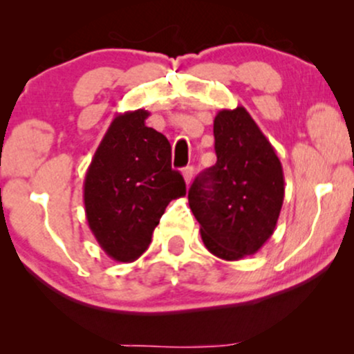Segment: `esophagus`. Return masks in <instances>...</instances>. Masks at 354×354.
Listing matches in <instances>:
<instances>
[{
  "label": "esophagus",
  "instance_id": "obj_1",
  "mask_svg": "<svg viewBox=\"0 0 354 354\" xmlns=\"http://www.w3.org/2000/svg\"><path fill=\"white\" fill-rule=\"evenodd\" d=\"M193 174H194V168L193 166H188V168L183 169V178H185L186 185H191V181H193Z\"/></svg>",
  "mask_w": 354,
  "mask_h": 354
}]
</instances>
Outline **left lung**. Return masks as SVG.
Here are the masks:
<instances>
[{
  "instance_id": "obj_1",
  "label": "left lung",
  "mask_w": 354,
  "mask_h": 354,
  "mask_svg": "<svg viewBox=\"0 0 354 354\" xmlns=\"http://www.w3.org/2000/svg\"><path fill=\"white\" fill-rule=\"evenodd\" d=\"M213 133L216 165L194 180L188 201L209 253L238 261L274 233L284 198L283 166L243 106L221 109Z\"/></svg>"
}]
</instances>
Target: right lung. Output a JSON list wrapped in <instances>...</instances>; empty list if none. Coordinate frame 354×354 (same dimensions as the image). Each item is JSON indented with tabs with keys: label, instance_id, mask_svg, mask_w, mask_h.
Listing matches in <instances>:
<instances>
[{
	"label": "right lung",
	"instance_id": "right-lung-1",
	"mask_svg": "<svg viewBox=\"0 0 354 354\" xmlns=\"http://www.w3.org/2000/svg\"><path fill=\"white\" fill-rule=\"evenodd\" d=\"M146 109L118 115L93 156L83 185L91 233L109 258L131 263L151 243L169 201L186 194L171 169V146L146 126Z\"/></svg>",
	"mask_w": 354,
	"mask_h": 354
}]
</instances>
